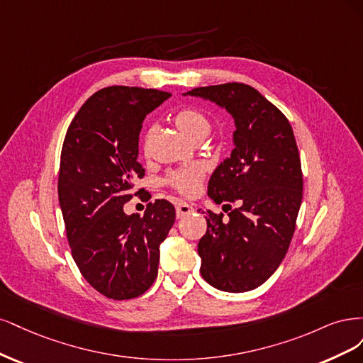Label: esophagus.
<instances>
[{"label": "esophagus", "instance_id": "esophagus-1", "mask_svg": "<svg viewBox=\"0 0 363 363\" xmlns=\"http://www.w3.org/2000/svg\"><path fill=\"white\" fill-rule=\"evenodd\" d=\"M193 211H194L193 205L186 203V202H179V203L177 205V217H178V218H184L185 216L191 214Z\"/></svg>", "mask_w": 363, "mask_h": 363}]
</instances>
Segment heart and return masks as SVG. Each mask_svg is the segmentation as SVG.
<instances>
[{"instance_id":"obj_1","label":"heart","mask_w":363,"mask_h":363,"mask_svg":"<svg viewBox=\"0 0 363 363\" xmlns=\"http://www.w3.org/2000/svg\"><path fill=\"white\" fill-rule=\"evenodd\" d=\"M181 131L191 140L201 135H208L211 131V122L201 110L194 107H184L174 116ZM205 170L199 164H189L169 173L167 184L184 196H193L197 193L203 179Z\"/></svg>"}]
</instances>
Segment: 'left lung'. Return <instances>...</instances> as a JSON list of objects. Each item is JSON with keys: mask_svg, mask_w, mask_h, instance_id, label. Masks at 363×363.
Instances as JSON below:
<instances>
[{"mask_svg": "<svg viewBox=\"0 0 363 363\" xmlns=\"http://www.w3.org/2000/svg\"><path fill=\"white\" fill-rule=\"evenodd\" d=\"M185 95L226 108L237 128L235 147L214 170L208 194L218 205L240 208L228 218L206 211L208 229L197 245L201 274L220 291L255 289L277 270L296 230L303 173L294 133L285 114L247 84L197 87Z\"/></svg>", "mask_w": 363, "mask_h": 363, "instance_id": "obj_1", "label": "left lung"}]
</instances>
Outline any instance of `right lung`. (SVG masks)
I'll return each mask as SVG.
<instances>
[{"instance_id": "obj_1", "label": "right lung", "mask_w": 363, "mask_h": 363, "mask_svg": "<svg viewBox=\"0 0 363 363\" xmlns=\"http://www.w3.org/2000/svg\"><path fill=\"white\" fill-rule=\"evenodd\" d=\"M172 95L143 87L111 86L91 95L67 128L58 172V201L72 258L102 296L130 300L158 274L160 244L174 223L164 199L143 216L123 213L134 184L145 177L138 135L146 114Z\"/></svg>"}]
</instances>
